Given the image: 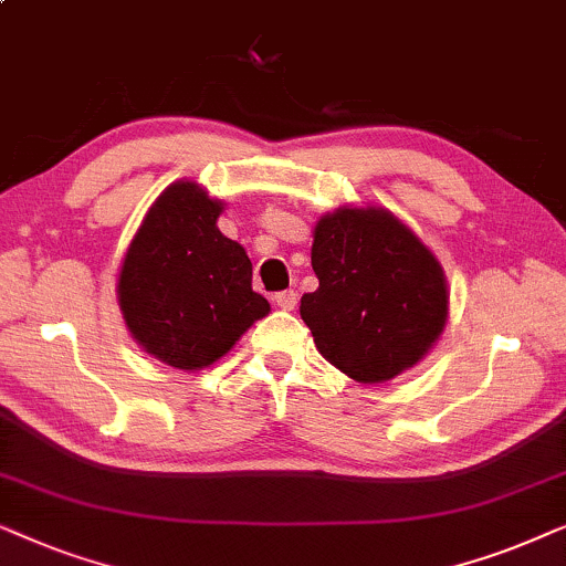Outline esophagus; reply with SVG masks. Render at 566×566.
<instances>
[{
  "label": "esophagus",
  "mask_w": 566,
  "mask_h": 566,
  "mask_svg": "<svg viewBox=\"0 0 566 566\" xmlns=\"http://www.w3.org/2000/svg\"><path fill=\"white\" fill-rule=\"evenodd\" d=\"M274 303L276 307H282V311H295L297 305V295L292 290H284V292H276L274 295Z\"/></svg>",
  "instance_id": "esophagus-1"
}]
</instances>
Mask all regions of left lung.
Returning a JSON list of instances; mask_svg holds the SVG:
<instances>
[{
  "mask_svg": "<svg viewBox=\"0 0 566 566\" xmlns=\"http://www.w3.org/2000/svg\"><path fill=\"white\" fill-rule=\"evenodd\" d=\"M318 290L300 300L313 342L336 370L375 386L427 357L450 290L442 263L386 207H338L313 228Z\"/></svg>",
  "mask_w": 566,
  "mask_h": 566,
  "instance_id": "1",
  "label": "left lung"
}]
</instances>
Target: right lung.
I'll return each instance as SVG.
<instances>
[{"mask_svg":"<svg viewBox=\"0 0 566 566\" xmlns=\"http://www.w3.org/2000/svg\"><path fill=\"white\" fill-rule=\"evenodd\" d=\"M224 201L176 180L153 201L118 269L116 300L142 352L184 373L224 357L271 305L245 248L224 238Z\"/></svg>","mask_w":566,"mask_h":566,"instance_id":"obj_1","label":"right lung"}]
</instances>
